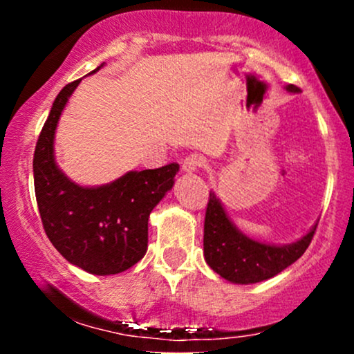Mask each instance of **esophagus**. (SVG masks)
Masks as SVG:
<instances>
[{
    "instance_id": "obj_1",
    "label": "esophagus",
    "mask_w": 354,
    "mask_h": 354,
    "mask_svg": "<svg viewBox=\"0 0 354 354\" xmlns=\"http://www.w3.org/2000/svg\"><path fill=\"white\" fill-rule=\"evenodd\" d=\"M203 166V158L198 156V154H189L188 158H185L181 163V171L186 174L196 173Z\"/></svg>"
}]
</instances>
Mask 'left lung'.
<instances>
[{
	"instance_id": "8db88e82",
	"label": "left lung",
	"mask_w": 354,
	"mask_h": 354,
	"mask_svg": "<svg viewBox=\"0 0 354 354\" xmlns=\"http://www.w3.org/2000/svg\"><path fill=\"white\" fill-rule=\"evenodd\" d=\"M288 93L299 89L288 84ZM318 223L311 226L298 241L286 245L263 243L246 236L228 216L225 206L214 191L209 193L205 218V259L214 273L234 284H253L265 281L291 266L310 246Z\"/></svg>"
}]
</instances>
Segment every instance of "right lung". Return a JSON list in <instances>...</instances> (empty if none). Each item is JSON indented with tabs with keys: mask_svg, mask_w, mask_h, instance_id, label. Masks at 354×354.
I'll return each instance as SVG.
<instances>
[{
	"mask_svg": "<svg viewBox=\"0 0 354 354\" xmlns=\"http://www.w3.org/2000/svg\"><path fill=\"white\" fill-rule=\"evenodd\" d=\"M80 83L76 80L61 89L36 143V201L48 238L66 261L91 274H118L146 254L149 213L173 188L180 165L128 171L100 186L68 178L56 163L55 136L61 113Z\"/></svg>",
	"mask_w": 354,
	"mask_h": 354,
	"instance_id": "1",
	"label": "right lung"
}]
</instances>
